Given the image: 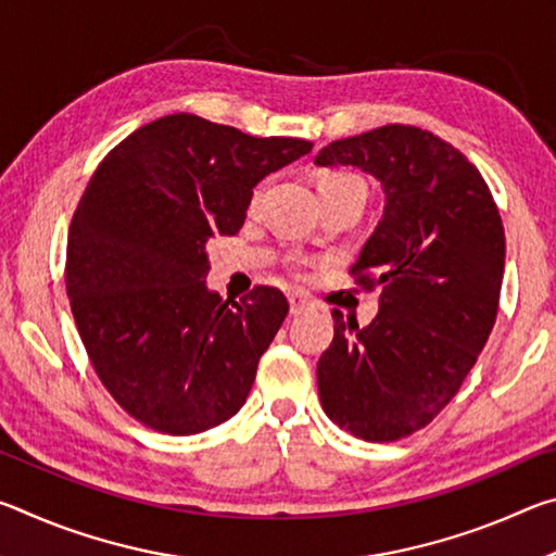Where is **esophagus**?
<instances>
[{
	"label": "esophagus",
	"instance_id": "obj_1",
	"mask_svg": "<svg viewBox=\"0 0 556 556\" xmlns=\"http://www.w3.org/2000/svg\"><path fill=\"white\" fill-rule=\"evenodd\" d=\"M289 308H291V314L299 316V314H304L306 308H312V301H308L304 294H299V291H291V294H289Z\"/></svg>",
	"mask_w": 556,
	"mask_h": 556
}]
</instances>
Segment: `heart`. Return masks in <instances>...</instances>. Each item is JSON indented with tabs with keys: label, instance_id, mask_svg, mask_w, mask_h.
<instances>
[{
	"label": "heart",
	"instance_id": "heart-1",
	"mask_svg": "<svg viewBox=\"0 0 556 556\" xmlns=\"http://www.w3.org/2000/svg\"><path fill=\"white\" fill-rule=\"evenodd\" d=\"M318 193L321 199L326 195H343V193H353L361 195L365 201V184L361 176H355L351 172H326L321 178H318ZM262 195H265V184H260L255 191L250 195V213H255L262 203ZM294 265H301V260H294Z\"/></svg>",
	"mask_w": 556,
	"mask_h": 556
}]
</instances>
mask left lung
Returning a JSON list of instances; mask_svg holds the SVG:
<instances>
[{
	"label": "left lung",
	"mask_w": 556,
	"mask_h": 556,
	"mask_svg": "<svg viewBox=\"0 0 556 556\" xmlns=\"http://www.w3.org/2000/svg\"><path fill=\"white\" fill-rule=\"evenodd\" d=\"M318 166H357L382 184L384 213L351 267L380 289L370 326L333 308V341L318 357L328 419L365 441L425 429L456 397L493 331L505 230L478 168L444 139L384 125L338 139Z\"/></svg>",
	"instance_id": "1"
}]
</instances>
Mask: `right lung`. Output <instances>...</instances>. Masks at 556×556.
<instances>
[{"mask_svg": "<svg viewBox=\"0 0 556 556\" xmlns=\"http://www.w3.org/2000/svg\"><path fill=\"white\" fill-rule=\"evenodd\" d=\"M312 147L176 112L131 131L90 176L65 291L92 370L144 427L201 434L248 400L289 301L262 285L223 301L205 289V244L238 232L252 188Z\"/></svg>", "mask_w": 556, "mask_h": 556, "instance_id": "obj_1", "label": "right lung"}]
</instances>
